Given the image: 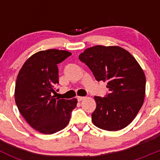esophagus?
I'll use <instances>...</instances> for the list:
<instances>
[{"mask_svg":"<svg viewBox=\"0 0 160 160\" xmlns=\"http://www.w3.org/2000/svg\"><path fill=\"white\" fill-rule=\"evenodd\" d=\"M85 98V97H82V96H78L77 99L78 102H81L82 100H83Z\"/></svg>","mask_w":160,"mask_h":160,"instance_id":"obj_1","label":"esophagus"}]
</instances>
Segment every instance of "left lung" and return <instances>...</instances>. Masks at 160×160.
<instances>
[{
    "mask_svg": "<svg viewBox=\"0 0 160 160\" xmlns=\"http://www.w3.org/2000/svg\"><path fill=\"white\" fill-rule=\"evenodd\" d=\"M78 58L98 82L107 83L110 91L106 97H94L97 106L91 114L93 123L106 131L123 129L134 120L144 101L146 77L141 66L119 46H93Z\"/></svg>",
    "mask_w": 160,
    "mask_h": 160,
    "instance_id": "8db88e82",
    "label": "left lung"
}]
</instances>
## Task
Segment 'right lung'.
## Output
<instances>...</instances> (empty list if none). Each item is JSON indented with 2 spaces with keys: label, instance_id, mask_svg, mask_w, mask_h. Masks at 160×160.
I'll return each instance as SVG.
<instances>
[{
  "label": "right lung",
  "instance_id": "add662e5",
  "mask_svg": "<svg viewBox=\"0 0 160 160\" xmlns=\"http://www.w3.org/2000/svg\"><path fill=\"white\" fill-rule=\"evenodd\" d=\"M71 55L59 49L42 50L24 63L17 78L15 102L20 113L33 129L51 135L70 122L77 99H59L54 95L58 84V64Z\"/></svg>",
  "mask_w": 160,
  "mask_h": 160
}]
</instances>
